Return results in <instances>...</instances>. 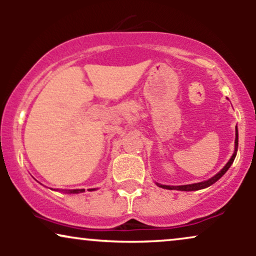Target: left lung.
Segmentation results:
<instances>
[{"instance_id": "left-lung-1", "label": "left lung", "mask_w": 256, "mask_h": 256, "mask_svg": "<svg viewBox=\"0 0 256 256\" xmlns=\"http://www.w3.org/2000/svg\"><path fill=\"white\" fill-rule=\"evenodd\" d=\"M237 148H238V132H237V128H236V140H234V155H232L230 160H228V162L224 166V168L220 171L218 174H216L214 177H212L210 179H208V180H204V182H201V183H195V184H188V185H179V186H171V185H161V184H158L160 188H164V189H168V190H182V192H194V190H200V189H204V188L210 186V185H212L216 183V180H219L220 178L222 177V176L225 174L226 171H228V168H230V166L232 165V162H234V158H236V152H237Z\"/></svg>"}]
</instances>
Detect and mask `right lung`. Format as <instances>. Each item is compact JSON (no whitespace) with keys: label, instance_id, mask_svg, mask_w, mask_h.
I'll return each instance as SVG.
<instances>
[{"label":"right lung","instance_id":"1","mask_svg":"<svg viewBox=\"0 0 256 256\" xmlns=\"http://www.w3.org/2000/svg\"><path fill=\"white\" fill-rule=\"evenodd\" d=\"M91 190H95V189H90V192ZM85 192L84 189H76V190H68V192H70V194H79V192Z\"/></svg>","mask_w":256,"mask_h":256}]
</instances>
